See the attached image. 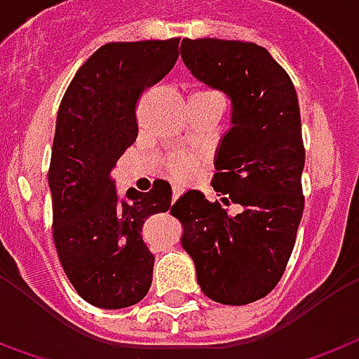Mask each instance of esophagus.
<instances>
[{"instance_id":"esophagus-1","label":"esophagus","mask_w":359,"mask_h":359,"mask_svg":"<svg viewBox=\"0 0 359 359\" xmlns=\"http://www.w3.org/2000/svg\"><path fill=\"white\" fill-rule=\"evenodd\" d=\"M182 192H184V190H182L180 187H172V202H175V200H179V196L182 194Z\"/></svg>"}]
</instances>
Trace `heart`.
<instances>
[{
  "label": "heart",
  "mask_w": 359,
  "mask_h": 359,
  "mask_svg": "<svg viewBox=\"0 0 359 359\" xmlns=\"http://www.w3.org/2000/svg\"><path fill=\"white\" fill-rule=\"evenodd\" d=\"M200 93H212V91H198L196 95ZM200 155L196 154H172L169 155L165 163H163V169L165 172L172 177V179H179V180H188L192 179L194 175L200 169Z\"/></svg>",
  "instance_id": "obj_1"
}]
</instances>
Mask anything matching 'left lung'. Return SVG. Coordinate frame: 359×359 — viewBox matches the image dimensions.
Instances as JSON below:
<instances>
[{
    "instance_id": "obj_1",
    "label": "left lung",
    "mask_w": 359,
    "mask_h": 359,
    "mask_svg": "<svg viewBox=\"0 0 359 359\" xmlns=\"http://www.w3.org/2000/svg\"><path fill=\"white\" fill-rule=\"evenodd\" d=\"M180 56L205 85L227 93L233 128L222 140L212 187L179 198L172 215L196 264L202 292L223 305H247L274 290L302 222L305 147L297 93L284 67L255 42L184 39ZM241 205L233 216L225 205Z\"/></svg>"
}]
</instances>
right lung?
Listing matches in <instances>:
<instances>
[{
	"mask_svg": "<svg viewBox=\"0 0 359 359\" xmlns=\"http://www.w3.org/2000/svg\"><path fill=\"white\" fill-rule=\"evenodd\" d=\"M179 40L104 44L60 102L48 169L52 235L75 292L101 309L130 307L147 295L155 257L144 225L177 205L167 180L118 200L110 171L136 142L140 99L177 64Z\"/></svg>",
	"mask_w": 359,
	"mask_h": 359,
	"instance_id": "obj_1",
	"label": "right lung"
}]
</instances>
